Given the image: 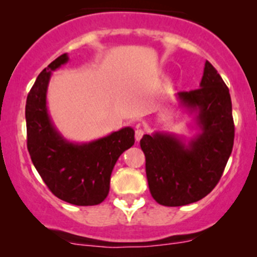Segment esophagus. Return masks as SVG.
Masks as SVG:
<instances>
[{
    "mask_svg": "<svg viewBox=\"0 0 257 257\" xmlns=\"http://www.w3.org/2000/svg\"><path fill=\"white\" fill-rule=\"evenodd\" d=\"M143 136H144V129H142L141 126H137L136 136H134V137H136V141L139 142L142 138H143Z\"/></svg>",
    "mask_w": 257,
    "mask_h": 257,
    "instance_id": "34e87169",
    "label": "esophagus"
}]
</instances>
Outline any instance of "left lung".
Returning <instances> with one entry per match:
<instances>
[{
    "mask_svg": "<svg viewBox=\"0 0 257 257\" xmlns=\"http://www.w3.org/2000/svg\"><path fill=\"white\" fill-rule=\"evenodd\" d=\"M177 99L194 114L199 133L188 143L164 132L141 141L150 194L164 206L188 205L208 195L224 173L235 137L229 88L210 62L200 88L179 92Z\"/></svg>",
    "mask_w": 257,
    "mask_h": 257,
    "instance_id": "8db88e82",
    "label": "left lung"
}]
</instances>
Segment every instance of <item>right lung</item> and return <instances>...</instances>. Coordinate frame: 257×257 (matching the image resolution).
<instances>
[{
  "label": "right lung",
  "mask_w": 257,
  "mask_h": 257,
  "mask_svg": "<svg viewBox=\"0 0 257 257\" xmlns=\"http://www.w3.org/2000/svg\"><path fill=\"white\" fill-rule=\"evenodd\" d=\"M64 53L43 69L26 102L27 148L33 165L49 190L78 206L98 205L109 193L110 175L121 153L134 144L131 126L89 143H72L57 131L47 109L52 72L68 62Z\"/></svg>",
  "instance_id": "right-lung-1"
}]
</instances>
